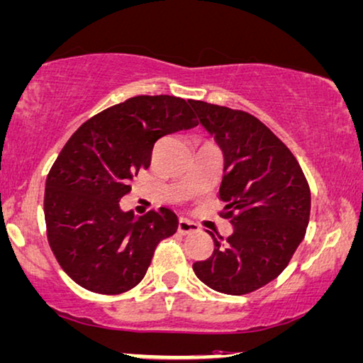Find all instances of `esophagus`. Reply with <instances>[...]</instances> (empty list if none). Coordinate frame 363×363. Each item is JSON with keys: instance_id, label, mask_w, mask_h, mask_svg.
Returning a JSON list of instances; mask_svg holds the SVG:
<instances>
[{"instance_id": "esophagus-1", "label": "esophagus", "mask_w": 363, "mask_h": 363, "mask_svg": "<svg viewBox=\"0 0 363 363\" xmlns=\"http://www.w3.org/2000/svg\"><path fill=\"white\" fill-rule=\"evenodd\" d=\"M196 230H199V225H196L195 222L189 220V218H180V220H178V232H180V234L186 235Z\"/></svg>"}]
</instances>
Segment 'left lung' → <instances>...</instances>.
Returning a JSON list of instances; mask_svg holds the SVG:
<instances>
[{
    "label": "left lung",
    "instance_id": "left-lung-1",
    "mask_svg": "<svg viewBox=\"0 0 363 363\" xmlns=\"http://www.w3.org/2000/svg\"><path fill=\"white\" fill-rule=\"evenodd\" d=\"M189 102L223 151L220 217L234 227L225 240L210 232L212 256L194 271L218 293L249 294L279 276L296 252L310 220V185L289 147L256 116Z\"/></svg>",
    "mask_w": 363,
    "mask_h": 363
}]
</instances>
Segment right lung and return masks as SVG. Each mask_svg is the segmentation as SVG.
<instances>
[{
  "label": "right lung",
  "instance_id": "right-lung-1",
  "mask_svg": "<svg viewBox=\"0 0 363 363\" xmlns=\"http://www.w3.org/2000/svg\"><path fill=\"white\" fill-rule=\"evenodd\" d=\"M196 124L182 97L136 96L92 116L69 138L47 174L43 213L48 245L70 279L99 294L140 284L178 218L164 207L134 217L119 200L150 167L160 138Z\"/></svg>",
  "mask_w": 363,
  "mask_h": 363
}]
</instances>
